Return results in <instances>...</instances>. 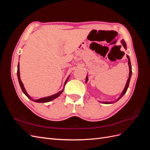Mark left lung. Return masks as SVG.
<instances>
[{"mask_svg":"<svg viewBox=\"0 0 150 150\" xmlns=\"http://www.w3.org/2000/svg\"><path fill=\"white\" fill-rule=\"evenodd\" d=\"M121 44L122 45V46H123L124 48H125V49H127V47H126V42H125V40H124V39H122V40H121ZM126 57H127V58H128V66H129V78H128V80H127V82H126V86H125V88H124L123 91H122V93L121 94V95L120 96V97H119L118 98H117L115 101H99V102H101V103H103V104H112V103H114L115 102H116V101H118L119 99H120L122 96H124V94L126 93L127 89H128V88L129 84V81H130L131 77V74H132V68H131V64L130 58H129V56H128V55H126ZM88 75H87V76H86V83L88 82Z\"/></svg>","mask_w":150,"mask_h":150,"instance_id":"left-lung-1","label":"left lung"}]
</instances>
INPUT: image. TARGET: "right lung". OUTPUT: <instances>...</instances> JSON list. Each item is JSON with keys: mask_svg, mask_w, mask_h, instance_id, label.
I'll return each mask as SVG.
<instances>
[{"mask_svg": "<svg viewBox=\"0 0 150 150\" xmlns=\"http://www.w3.org/2000/svg\"><path fill=\"white\" fill-rule=\"evenodd\" d=\"M17 78H18V81H19V84H20V86L21 88V89L22 91V92H23L24 93V94L25 95V96L28 97L29 99H30V100H32L33 101H34V102H36V103H47V102H49V101H51L52 100H54V99H56L57 98H58L59 96H60L61 94L63 92V91H64V86L66 84V83L67 82L68 79H69V76L67 77V78L66 79L65 83L64 84V88H63L62 90L60 91L59 92L57 93L56 94H54L53 95H51V96H47V97H44V98H39L38 99H34L32 98L28 94V93H27L26 90L25 89V88L24 87V84L23 83H22V82L21 81V77H20V71H19V64H18V66H17Z\"/></svg>", "mask_w": 150, "mask_h": 150, "instance_id": "right-lung-1", "label": "right lung"}]
</instances>
